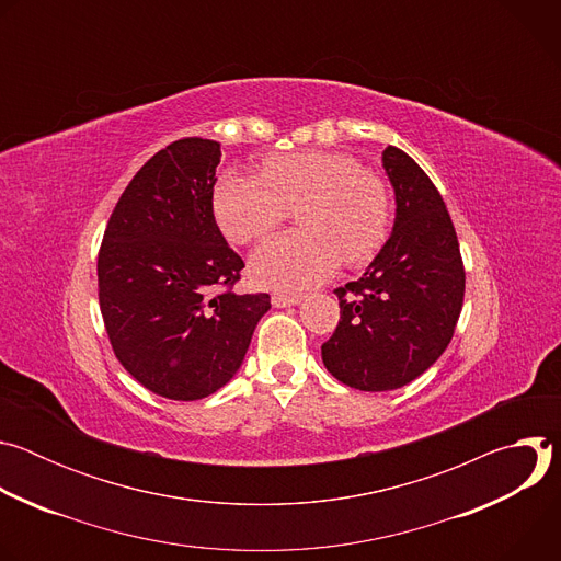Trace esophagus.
Here are the masks:
<instances>
[{
  "label": "esophagus",
  "mask_w": 561,
  "mask_h": 561,
  "mask_svg": "<svg viewBox=\"0 0 561 561\" xmlns=\"http://www.w3.org/2000/svg\"><path fill=\"white\" fill-rule=\"evenodd\" d=\"M299 301H301V295H279V293L273 295V306H277V308L295 306V304H299Z\"/></svg>",
  "instance_id": "esophagus-1"
}]
</instances>
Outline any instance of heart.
<instances>
[{
	"label": "heart",
	"instance_id": "heart-1",
	"mask_svg": "<svg viewBox=\"0 0 561 561\" xmlns=\"http://www.w3.org/2000/svg\"><path fill=\"white\" fill-rule=\"evenodd\" d=\"M304 230L277 234L251 257L257 284L299 293L348 266L370 262L386 244L392 204L386 182L344 152L299 150L264 159L262 175H226L213 213L232 244H251L299 208Z\"/></svg>",
	"mask_w": 561,
	"mask_h": 561
}]
</instances>
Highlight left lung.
I'll use <instances>...</instances> for the list:
<instances>
[{"label": "left lung", "instance_id": "obj_1", "mask_svg": "<svg viewBox=\"0 0 561 561\" xmlns=\"http://www.w3.org/2000/svg\"><path fill=\"white\" fill-rule=\"evenodd\" d=\"M381 162L394 188V226L366 273L335 288L340 324L322 344L329 373L370 392L402 388L439 359L466 288L455 226L431 178L394 146Z\"/></svg>", "mask_w": 561, "mask_h": 561}]
</instances>
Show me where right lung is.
<instances>
[{
	"instance_id": "1",
	"label": "right lung",
	"mask_w": 561,
	"mask_h": 561,
	"mask_svg": "<svg viewBox=\"0 0 561 561\" xmlns=\"http://www.w3.org/2000/svg\"><path fill=\"white\" fill-rule=\"evenodd\" d=\"M219 144L184 137L122 193L98 257L100 308L119 364L178 402L208 397L244 362L271 295H237L244 268L213 215Z\"/></svg>"
}]
</instances>
